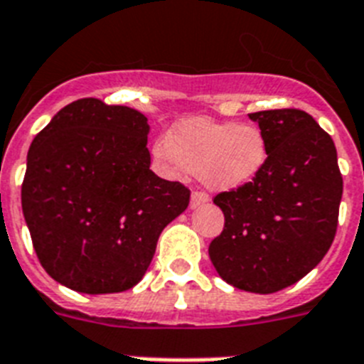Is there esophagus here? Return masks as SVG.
<instances>
[{
  "label": "esophagus",
  "instance_id": "esophagus-1",
  "mask_svg": "<svg viewBox=\"0 0 364 364\" xmlns=\"http://www.w3.org/2000/svg\"><path fill=\"white\" fill-rule=\"evenodd\" d=\"M209 201V194L203 191H194L192 192V196H191V207L192 209H196V207L203 205V203H207Z\"/></svg>",
  "mask_w": 364,
  "mask_h": 364
}]
</instances>
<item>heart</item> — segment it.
I'll list each match as a JSON object with an SVG mask.
<instances>
[{
  "label": "heart",
  "mask_w": 364,
  "mask_h": 364,
  "mask_svg": "<svg viewBox=\"0 0 364 364\" xmlns=\"http://www.w3.org/2000/svg\"><path fill=\"white\" fill-rule=\"evenodd\" d=\"M154 155L164 166H183L215 191L242 187L261 173L268 159L267 136L257 125L191 118L159 139Z\"/></svg>",
  "instance_id": "1"
}]
</instances>
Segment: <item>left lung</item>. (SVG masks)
Listing matches in <instances>:
<instances>
[{"label": "left lung", "mask_w": 364, "mask_h": 364, "mask_svg": "<svg viewBox=\"0 0 364 364\" xmlns=\"http://www.w3.org/2000/svg\"><path fill=\"white\" fill-rule=\"evenodd\" d=\"M267 136L268 159L253 181L215 196L224 229L209 257L240 291L272 294L323 259L338 224L343 176L331 136L300 109L250 114Z\"/></svg>", "instance_id": "left-lung-1"}]
</instances>
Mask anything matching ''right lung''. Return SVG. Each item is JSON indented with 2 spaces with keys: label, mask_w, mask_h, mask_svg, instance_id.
<instances>
[{
  "label": "right lung",
  "mask_w": 364,
  "mask_h": 364,
  "mask_svg": "<svg viewBox=\"0 0 364 364\" xmlns=\"http://www.w3.org/2000/svg\"><path fill=\"white\" fill-rule=\"evenodd\" d=\"M142 112L83 97L35 136L21 183L33 248L55 281L85 294L135 287L191 191L149 170Z\"/></svg>",
  "instance_id": "1"
}]
</instances>
